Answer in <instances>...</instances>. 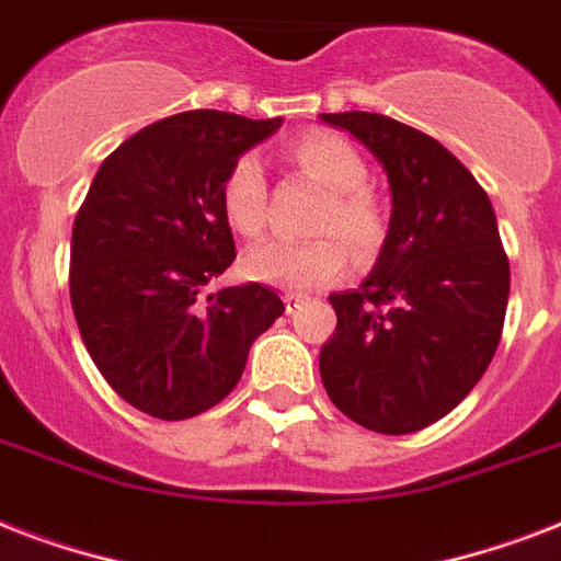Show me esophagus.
Segmentation results:
<instances>
[{
    "mask_svg": "<svg viewBox=\"0 0 561 561\" xmlns=\"http://www.w3.org/2000/svg\"><path fill=\"white\" fill-rule=\"evenodd\" d=\"M285 308H288V314H297L299 308H302V297H297V294H285Z\"/></svg>",
    "mask_w": 561,
    "mask_h": 561,
    "instance_id": "34e87169",
    "label": "esophagus"
}]
</instances>
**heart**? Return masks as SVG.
Listing matches in <instances>:
<instances>
[{"label":"heart","mask_w":561,"mask_h":561,"mask_svg":"<svg viewBox=\"0 0 561 561\" xmlns=\"http://www.w3.org/2000/svg\"><path fill=\"white\" fill-rule=\"evenodd\" d=\"M288 153L299 171H306L329 192L314 224L317 232L325 236L311 241H264L244 255V267L253 279L306 294L346 276V245L355 259L369 262L381 250L387 227L381 206L367 188V162L355 145L337 134L317 130L297 139ZM220 211L229 229L241 238L262 236L267 224V180L259 157L244 153L229 165L220 186Z\"/></svg>","instance_id":"1"}]
</instances>
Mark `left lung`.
<instances>
[{"instance_id":"1","label":"left lung","mask_w":561,"mask_h":561,"mask_svg":"<svg viewBox=\"0 0 561 561\" xmlns=\"http://www.w3.org/2000/svg\"><path fill=\"white\" fill-rule=\"evenodd\" d=\"M387 171L390 229L360 288L332 294L320 352L334 408L378 434L451 413L486 373L504 329L510 262L486 192L427 134L378 113H323Z\"/></svg>"}]
</instances>
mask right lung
Here are the masks:
<instances>
[{
	"label": "right lung",
	"instance_id": "obj_1",
	"mask_svg": "<svg viewBox=\"0 0 561 561\" xmlns=\"http://www.w3.org/2000/svg\"><path fill=\"white\" fill-rule=\"evenodd\" d=\"M279 125L220 110L162 118L101 162L78 209L69 297L83 346L148 416L178 422L227 399L285 311L255 282L201 297L236 259L220 211L229 165Z\"/></svg>",
	"mask_w": 561,
	"mask_h": 561
}]
</instances>
